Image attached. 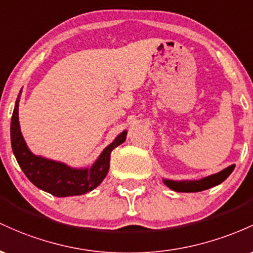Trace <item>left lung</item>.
Returning <instances> with one entry per match:
<instances>
[{"label":"left lung","mask_w":253,"mask_h":253,"mask_svg":"<svg viewBox=\"0 0 253 253\" xmlns=\"http://www.w3.org/2000/svg\"><path fill=\"white\" fill-rule=\"evenodd\" d=\"M234 165L227 167L223 171L216 173V174L209 175V177L203 178L201 180H183V181H174V180H164V183L169 186V189L174 190L178 192H200L203 190L211 189L212 186L218 185L223 180L228 178V175L233 172Z\"/></svg>","instance_id":"8db88e82"}]
</instances>
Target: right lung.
<instances>
[{
	"label": "right lung",
	"instance_id": "right-lung-1",
	"mask_svg": "<svg viewBox=\"0 0 253 253\" xmlns=\"http://www.w3.org/2000/svg\"><path fill=\"white\" fill-rule=\"evenodd\" d=\"M20 94L16 99L12 116L10 141H12V148L16 161L28 179L32 181L37 188L57 197L78 196L95 189L106 177L110 167L111 152L126 141V131L122 132L111 144H109L104 149V152L90 169H70L62 163L36 157L27 148L20 131L18 113Z\"/></svg>",
	"mask_w": 253,
	"mask_h": 253
}]
</instances>
